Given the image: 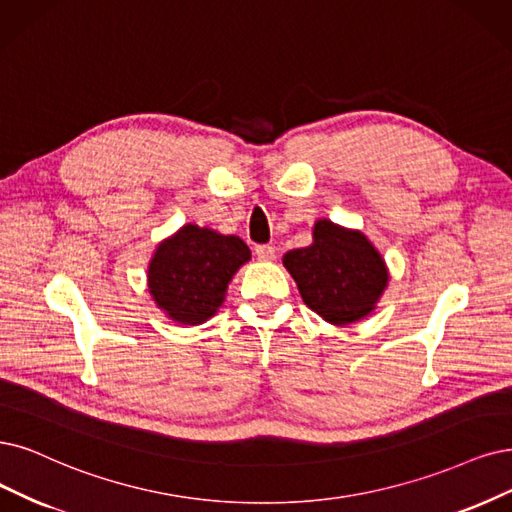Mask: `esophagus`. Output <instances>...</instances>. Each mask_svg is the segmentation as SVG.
Here are the masks:
<instances>
[{"label":"esophagus","mask_w":512,"mask_h":512,"mask_svg":"<svg viewBox=\"0 0 512 512\" xmlns=\"http://www.w3.org/2000/svg\"><path fill=\"white\" fill-rule=\"evenodd\" d=\"M255 255H257L259 261L270 263V261L276 259V249H274V246H270V244H259L257 249H255Z\"/></svg>","instance_id":"obj_1"}]
</instances>
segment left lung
Wrapping results in <instances>:
<instances>
[{"label": "left lung", "instance_id": "8db88e82", "mask_svg": "<svg viewBox=\"0 0 512 512\" xmlns=\"http://www.w3.org/2000/svg\"><path fill=\"white\" fill-rule=\"evenodd\" d=\"M304 304L335 327L367 318L384 295L390 272L375 244L352 227L318 219L312 244L282 257Z\"/></svg>", "mask_w": 512, "mask_h": 512}]
</instances>
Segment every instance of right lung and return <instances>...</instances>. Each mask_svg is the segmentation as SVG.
Listing matches in <instances>:
<instances>
[{"label":"right lung","mask_w":512,"mask_h":512,"mask_svg":"<svg viewBox=\"0 0 512 512\" xmlns=\"http://www.w3.org/2000/svg\"><path fill=\"white\" fill-rule=\"evenodd\" d=\"M246 261L251 249L238 236L185 223L156 246L147 266V289L170 320L196 327L217 314Z\"/></svg>","instance_id":"1"}]
</instances>
